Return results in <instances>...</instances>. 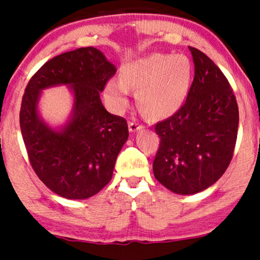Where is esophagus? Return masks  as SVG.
<instances>
[{
	"mask_svg": "<svg viewBox=\"0 0 260 260\" xmlns=\"http://www.w3.org/2000/svg\"><path fill=\"white\" fill-rule=\"evenodd\" d=\"M143 127H144L143 124H140L138 122H136V120H131V122L129 123V130L131 131V133H135V131L143 129Z\"/></svg>",
	"mask_w": 260,
	"mask_h": 260,
	"instance_id": "1",
	"label": "esophagus"
}]
</instances>
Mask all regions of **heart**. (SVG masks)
<instances>
[{
    "label": "heart",
    "mask_w": 260,
    "mask_h": 260,
    "mask_svg": "<svg viewBox=\"0 0 260 260\" xmlns=\"http://www.w3.org/2000/svg\"><path fill=\"white\" fill-rule=\"evenodd\" d=\"M122 80L111 79L105 94L117 110L127 106L129 87L136 90L140 108L152 117L176 112L187 97L191 79V63L186 55L155 54L138 59L122 69Z\"/></svg>",
    "instance_id": "obj_1"
}]
</instances>
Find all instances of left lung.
Returning <instances> with one entry per match:
<instances>
[{
  "label": "left lung",
  "mask_w": 260,
  "mask_h": 260,
  "mask_svg": "<svg viewBox=\"0 0 260 260\" xmlns=\"http://www.w3.org/2000/svg\"><path fill=\"white\" fill-rule=\"evenodd\" d=\"M195 74L184 104L156 123L159 137L152 170L176 194L189 195L215 183L226 172L236 147L239 110L221 70L205 53L189 47Z\"/></svg>",
  "instance_id": "1"
}]
</instances>
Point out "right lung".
I'll list each match as a JSON object with an SVG mask.
<instances>
[{
  "label": "right lung",
  "instance_id": "right-lung-1",
  "mask_svg": "<svg viewBox=\"0 0 260 260\" xmlns=\"http://www.w3.org/2000/svg\"><path fill=\"white\" fill-rule=\"evenodd\" d=\"M115 73L99 49L81 47L45 62L24 90L20 127L28 158L39 179L60 197L91 198L111 180L129 137L126 120L106 111L99 95ZM56 84H70L75 94L73 117L60 131L37 113L40 92Z\"/></svg>",
  "mask_w": 260,
  "mask_h": 260
}]
</instances>
